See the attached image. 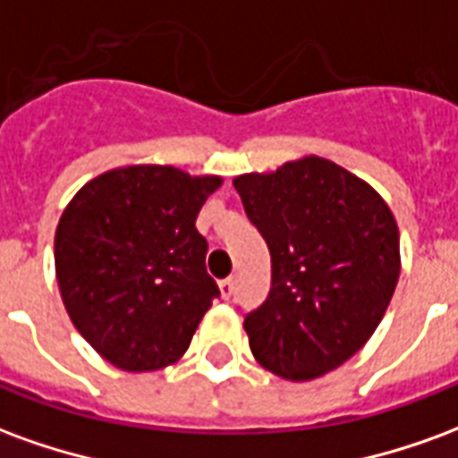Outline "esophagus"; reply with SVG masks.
<instances>
[{
    "instance_id": "1",
    "label": "esophagus",
    "mask_w": 458,
    "mask_h": 458,
    "mask_svg": "<svg viewBox=\"0 0 458 458\" xmlns=\"http://www.w3.org/2000/svg\"><path fill=\"white\" fill-rule=\"evenodd\" d=\"M233 292H235V279H223V282H220V294H223V299L233 297Z\"/></svg>"
}]
</instances>
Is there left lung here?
I'll use <instances>...</instances> for the list:
<instances>
[{"label": "left lung", "mask_w": 458, "mask_h": 458, "mask_svg": "<svg viewBox=\"0 0 458 458\" xmlns=\"http://www.w3.org/2000/svg\"><path fill=\"white\" fill-rule=\"evenodd\" d=\"M272 258L265 304L245 314L250 351L287 380L345 363L383 321L400 233L377 191L321 157L233 181Z\"/></svg>", "instance_id": "left-lung-1"}]
</instances>
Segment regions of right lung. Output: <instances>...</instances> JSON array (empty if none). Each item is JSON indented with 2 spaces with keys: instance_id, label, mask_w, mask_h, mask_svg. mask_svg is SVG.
Here are the masks:
<instances>
[{
  "instance_id": "obj_1",
  "label": "right lung",
  "mask_w": 458,
  "mask_h": 458,
  "mask_svg": "<svg viewBox=\"0 0 458 458\" xmlns=\"http://www.w3.org/2000/svg\"><path fill=\"white\" fill-rule=\"evenodd\" d=\"M218 176L174 166H124L88 181L55 228V277L65 311L105 360L159 370L186 353L220 297L196 230Z\"/></svg>"
}]
</instances>
